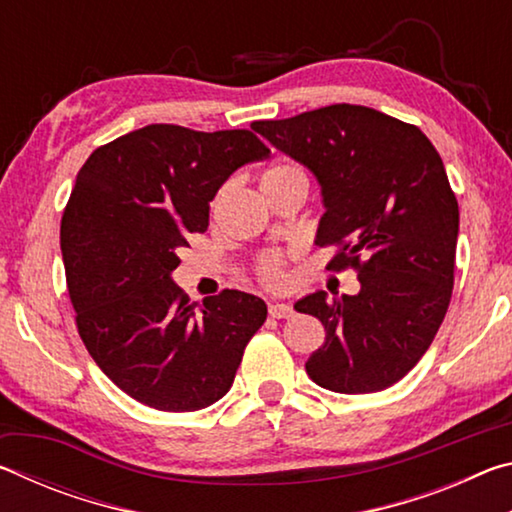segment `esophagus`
I'll return each instance as SVG.
<instances>
[{"label": "esophagus", "mask_w": 512, "mask_h": 512, "mask_svg": "<svg viewBox=\"0 0 512 512\" xmlns=\"http://www.w3.org/2000/svg\"><path fill=\"white\" fill-rule=\"evenodd\" d=\"M293 314H296V311H293L291 305H284V302H271V305H268V316L271 318L282 320V318H291Z\"/></svg>", "instance_id": "esophagus-1"}]
</instances>
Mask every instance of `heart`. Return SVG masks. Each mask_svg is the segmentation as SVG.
Listing matches in <instances>:
<instances>
[{
  "mask_svg": "<svg viewBox=\"0 0 512 512\" xmlns=\"http://www.w3.org/2000/svg\"><path fill=\"white\" fill-rule=\"evenodd\" d=\"M287 171H293V169L280 164V167L268 169L264 173V178L277 176V173H287ZM255 273L264 287L280 289V287H284V282H287V257H284L282 253H277V250H266V253L259 255V259H257Z\"/></svg>",
  "mask_w": 512,
  "mask_h": 512,
  "instance_id": "1",
  "label": "heart"
}]
</instances>
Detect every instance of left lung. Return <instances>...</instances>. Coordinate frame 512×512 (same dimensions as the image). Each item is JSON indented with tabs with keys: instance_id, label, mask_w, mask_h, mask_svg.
Returning <instances> with one entry per match:
<instances>
[{
	"instance_id": "left-lung-1",
	"label": "left lung",
	"mask_w": 512,
	"mask_h": 512,
	"mask_svg": "<svg viewBox=\"0 0 512 512\" xmlns=\"http://www.w3.org/2000/svg\"><path fill=\"white\" fill-rule=\"evenodd\" d=\"M253 131L314 173L325 214L318 246L329 268L352 266L357 296L296 302L325 327L307 375L334 393H377L409 372L436 336L454 287L458 203L445 164L418 126L352 103Z\"/></svg>"
}]
</instances>
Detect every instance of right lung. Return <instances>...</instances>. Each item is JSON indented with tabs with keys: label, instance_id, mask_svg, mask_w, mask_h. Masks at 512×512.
Returning <instances> with one entry per match:
<instances>
[{
	"label": "right lung",
	"instance_id": "1",
	"mask_svg": "<svg viewBox=\"0 0 512 512\" xmlns=\"http://www.w3.org/2000/svg\"><path fill=\"white\" fill-rule=\"evenodd\" d=\"M268 153L250 131L151 124L99 146L76 176L60 221L76 327L133 400L183 413L230 391L264 300L225 289L189 305L171 273L189 232L207 230L219 187Z\"/></svg>",
	"mask_w": 512,
	"mask_h": 512
}]
</instances>
